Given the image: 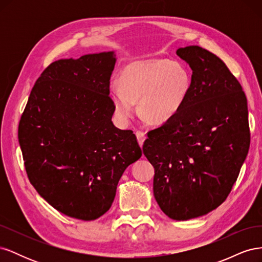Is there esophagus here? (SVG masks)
<instances>
[{"label": "esophagus", "instance_id": "obj_1", "mask_svg": "<svg viewBox=\"0 0 262 262\" xmlns=\"http://www.w3.org/2000/svg\"><path fill=\"white\" fill-rule=\"evenodd\" d=\"M136 136H137V139H138V142L140 146L143 145L144 141H145V133L143 131H137L136 132Z\"/></svg>", "mask_w": 262, "mask_h": 262}]
</instances>
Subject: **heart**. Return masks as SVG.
I'll list each match as a JSON object with an SVG mask.
<instances>
[{"mask_svg":"<svg viewBox=\"0 0 262 262\" xmlns=\"http://www.w3.org/2000/svg\"><path fill=\"white\" fill-rule=\"evenodd\" d=\"M191 87L188 70L168 60L134 62L125 67L110 99L119 119L126 121L139 100V113L146 120L162 123L169 120L184 105Z\"/></svg>","mask_w":262,"mask_h":262,"instance_id":"obj_1","label":"heart"}]
</instances>
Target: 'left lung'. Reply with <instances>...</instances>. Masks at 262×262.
<instances>
[{"label":"left lung","instance_id":"8db88e82","mask_svg":"<svg viewBox=\"0 0 262 262\" xmlns=\"http://www.w3.org/2000/svg\"><path fill=\"white\" fill-rule=\"evenodd\" d=\"M177 54L192 70L177 114L147 132L143 153L155 169L153 191L172 220L202 216L223 203L250 145L247 99L215 54L198 46Z\"/></svg>","mask_w":262,"mask_h":262}]
</instances>
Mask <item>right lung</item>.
I'll use <instances>...</instances> for the list:
<instances>
[{
	"instance_id": "right-lung-1",
	"label": "right lung",
	"mask_w": 262,
	"mask_h": 262,
	"mask_svg": "<svg viewBox=\"0 0 262 262\" xmlns=\"http://www.w3.org/2000/svg\"><path fill=\"white\" fill-rule=\"evenodd\" d=\"M113 51L52 62L38 77L18 124L30 184L51 207L93 221L114 202L125 168L142 156L132 130L112 121Z\"/></svg>"
}]
</instances>
